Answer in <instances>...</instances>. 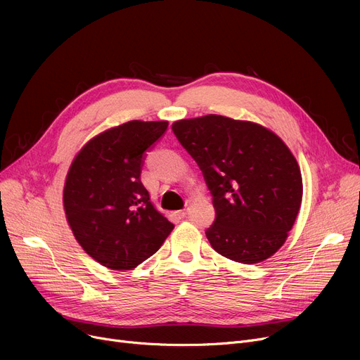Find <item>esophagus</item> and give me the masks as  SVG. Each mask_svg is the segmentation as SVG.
Returning <instances> with one entry per match:
<instances>
[{
    "mask_svg": "<svg viewBox=\"0 0 360 360\" xmlns=\"http://www.w3.org/2000/svg\"><path fill=\"white\" fill-rule=\"evenodd\" d=\"M186 213H188V210H186V209H184V210L175 212V216H176V217H179V219H184V217L186 216Z\"/></svg>",
    "mask_w": 360,
    "mask_h": 360,
    "instance_id": "esophagus-1",
    "label": "esophagus"
}]
</instances>
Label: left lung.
<instances>
[{
  "mask_svg": "<svg viewBox=\"0 0 360 360\" xmlns=\"http://www.w3.org/2000/svg\"><path fill=\"white\" fill-rule=\"evenodd\" d=\"M172 131L213 195L216 220L205 231L216 252L242 264L274 255L302 202L300 167L269 128L221 115L181 120Z\"/></svg>",
  "mask_w": 360,
  "mask_h": 360,
  "instance_id": "8db88e82",
  "label": "left lung"
}]
</instances>
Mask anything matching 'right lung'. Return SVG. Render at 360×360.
<instances>
[{
	"mask_svg": "<svg viewBox=\"0 0 360 360\" xmlns=\"http://www.w3.org/2000/svg\"><path fill=\"white\" fill-rule=\"evenodd\" d=\"M167 121H129L89 140L74 158L64 185V212L74 238L103 267L136 269L153 255L174 224L141 184L144 153Z\"/></svg>",
	"mask_w": 360,
	"mask_h": 360,
	"instance_id": "add662e5",
	"label": "right lung"
}]
</instances>
